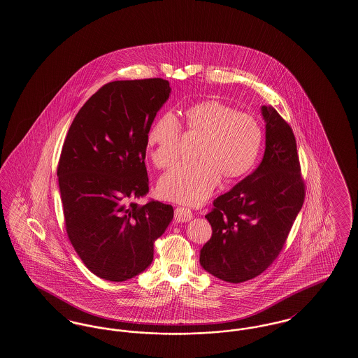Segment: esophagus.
Masks as SVG:
<instances>
[{"mask_svg": "<svg viewBox=\"0 0 358 358\" xmlns=\"http://www.w3.org/2000/svg\"><path fill=\"white\" fill-rule=\"evenodd\" d=\"M192 212L189 210V209H187V208H176L175 209V221L176 222H188V221H191L192 220Z\"/></svg>", "mask_w": 358, "mask_h": 358, "instance_id": "34e87169", "label": "esophagus"}]
</instances>
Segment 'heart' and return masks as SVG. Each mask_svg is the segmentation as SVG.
I'll list each match as a JSON object with an SVG mask.
<instances>
[{
    "label": "heart",
    "instance_id": "b5f03b06",
    "mask_svg": "<svg viewBox=\"0 0 358 358\" xmlns=\"http://www.w3.org/2000/svg\"><path fill=\"white\" fill-rule=\"evenodd\" d=\"M184 134L199 137L194 164L175 166L158 182L159 196L180 204L199 205L215 191L220 178L230 182L254 166L262 143V128L254 116L236 113L218 101L197 103L183 113ZM182 128L174 115L158 117L146 134L150 159L166 169L178 158Z\"/></svg>",
    "mask_w": 358,
    "mask_h": 358
}]
</instances>
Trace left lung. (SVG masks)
I'll use <instances>...</instances> for the list:
<instances>
[{"label": "left lung", "instance_id": "8db88e82", "mask_svg": "<svg viewBox=\"0 0 358 358\" xmlns=\"http://www.w3.org/2000/svg\"><path fill=\"white\" fill-rule=\"evenodd\" d=\"M266 150L252 174L218 196L205 215L212 238L200 251V264L227 282L263 273L285 245L305 200V184L294 133L272 106H262Z\"/></svg>", "mask_w": 358, "mask_h": 358}]
</instances>
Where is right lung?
I'll return each instance as SVG.
<instances>
[{
    "instance_id": "right-lung-1",
    "label": "right lung",
    "mask_w": 358,
    "mask_h": 358,
    "mask_svg": "<svg viewBox=\"0 0 358 358\" xmlns=\"http://www.w3.org/2000/svg\"><path fill=\"white\" fill-rule=\"evenodd\" d=\"M171 92L162 78L113 81L82 106L62 145L57 167L65 227L95 276L122 282L152 264L154 241L174 217L150 200L146 134Z\"/></svg>"
}]
</instances>
